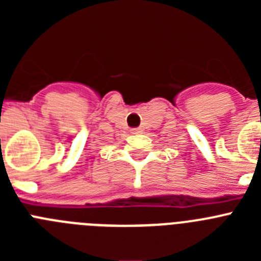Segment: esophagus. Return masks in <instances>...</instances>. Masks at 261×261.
I'll return each instance as SVG.
<instances>
[{"instance_id": "obj_1", "label": "esophagus", "mask_w": 261, "mask_h": 261, "mask_svg": "<svg viewBox=\"0 0 261 261\" xmlns=\"http://www.w3.org/2000/svg\"><path fill=\"white\" fill-rule=\"evenodd\" d=\"M130 132H132L133 135H138V133H141L142 130H141V128H133V129H130Z\"/></svg>"}]
</instances>
